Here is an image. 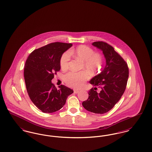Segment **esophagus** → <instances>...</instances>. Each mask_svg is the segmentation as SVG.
Segmentation results:
<instances>
[{
	"label": "esophagus",
	"instance_id": "1",
	"mask_svg": "<svg viewBox=\"0 0 152 152\" xmlns=\"http://www.w3.org/2000/svg\"><path fill=\"white\" fill-rule=\"evenodd\" d=\"M73 92H74V93L75 94H77V93H79L80 92V91L79 90H77V89H74L73 90Z\"/></svg>",
	"mask_w": 152,
	"mask_h": 152
}]
</instances>
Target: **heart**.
I'll return each instance as SVG.
<instances>
[{"label":"heart","mask_w":152,"mask_h":152,"mask_svg":"<svg viewBox=\"0 0 152 152\" xmlns=\"http://www.w3.org/2000/svg\"><path fill=\"white\" fill-rule=\"evenodd\" d=\"M71 56L82 61V69H85L92 75L98 72L102 65L103 57L100 53H94L93 48L85 45H80L61 55L60 65L62 69L66 70L68 68ZM87 72L81 71L79 72H68L65 75L64 80L68 86L78 88L89 79V74Z\"/></svg>","instance_id":"heart-1"}]
</instances>
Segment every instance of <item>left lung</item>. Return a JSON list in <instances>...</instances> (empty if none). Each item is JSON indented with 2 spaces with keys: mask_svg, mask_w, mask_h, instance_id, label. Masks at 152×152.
<instances>
[{
  "mask_svg": "<svg viewBox=\"0 0 152 152\" xmlns=\"http://www.w3.org/2000/svg\"><path fill=\"white\" fill-rule=\"evenodd\" d=\"M94 46L102 51L106 59V65L100 74L89 83L100 88L89 91V97L82 103L87 110L97 114H104L113 108L120 100L126 89L129 77V68L126 61L115 51L113 47L104 42H95Z\"/></svg>",
  "mask_w": 152,
  "mask_h": 152,
  "instance_id": "8db88e82",
  "label": "left lung"
}]
</instances>
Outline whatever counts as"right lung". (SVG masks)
<instances>
[{"label": "right lung", "mask_w": 152, "mask_h": 152, "mask_svg": "<svg viewBox=\"0 0 152 152\" xmlns=\"http://www.w3.org/2000/svg\"><path fill=\"white\" fill-rule=\"evenodd\" d=\"M71 43L55 42L35 50L26 61L24 77L31 100L43 113H50L65 105L72 89L64 85L58 89L51 80L60 69V59Z\"/></svg>", "instance_id": "1"}]
</instances>
